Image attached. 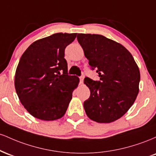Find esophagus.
<instances>
[{
    "mask_svg": "<svg viewBox=\"0 0 156 156\" xmlns=\"http://www.w3.org/2000/svg\"><path fill=\"white\" fill-rule=\"evenodd\" d=\"M79 78H80V83H83L84 77H83V76H81L79 77Z\"/></svg>",
    "mask_w": 156,
    "mask_h": 156,
    "instance_id": "34e87169",
    "label": "esophagus"
}]
</instances>
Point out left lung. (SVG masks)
<instances>
[{"instance_id":"obj_1","label":"left lung","mask_w":156,"mask_h":156,"mask_svg":"<svg viewBox=\"0 0 156 156\" xmlns=\"http://www.w3.org/2000/svg\"><path fill=\"white\" fill-rule=\"evenodd\" d=\"M78 42L96 69L100 80L86 77L83 83L90 97L83 107L89 118L100 123L119 119L135 102L140 81V73L133 55L124 46L104 36L78 34Z\"/></svg>"}]
</instances>
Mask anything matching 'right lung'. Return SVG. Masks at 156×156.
<instances>
[{"mask_svg":"<svg viewBox=\"0 0 156 156\" xmlns=\"http://www.w3.org/2000/svg\"><path fill=\"white\" fill-rule=\"evenodd\" d=\"M76 33H57L33 42L23 53L15 87L21 103L33 117L51 121L66 113L79 78L69 76L64 50Z\"/></svg>","mask_w":156,"mask_h":156,"instance_id":"right-lung-1","label":"right lung"}]
</instances>
